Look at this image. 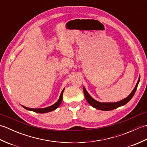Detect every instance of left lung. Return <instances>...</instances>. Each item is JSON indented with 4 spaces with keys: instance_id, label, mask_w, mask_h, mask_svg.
Here are the masks:
<instances>
[{
    "instance_id": "left-lung-1",
    "label": "left lung",
    "mask_w": 147,
    "mask_h": 147,
    "mask_svg": "<svg viewBox=\"0 0 147 147\" xmlns=\"http://www.w3.org/2000/svg\"><path fill=\"white\" fill-rule=\"evenodd\" d=\"M140 76L139 77L138 82H137L136 85L135 87V88L133 89L132 92L130 93V94L127 96L126 98H125L119 102H100L95 100V99H93L91 96L89 95V93L87 92L85 87L83 86V92H84V94H85V98L86 100V101L88 102V104L92 105L93 107H94L96 109H98V110H101V111H111L113 110V109H116L119 107H121V106H123L124 105L126 104L127 102H128L132 98L134 94L136 92V90L137 89V87H138V83L140 82Z\"/></svg>"
}]
</instances>
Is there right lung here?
Segmentation results:
<instances>
[{"instance_id": "right-lung-1", "label": "right lung", "mask_w": 147, "mask_h": 147, "mask_svg": "<svg viewBox=\"0 0 147 147\" xmlns=\"http://www.w3.org/2000/svg\"><path fill=\"white\" fill-rule=\"evenodd\" d=\"M64 90V88L62 90V91L61 93L60 97H59L57 102H56L55 104H54V105H52L51 106H49V107H48L42 108V109H32V108H28V107H24V106H23V105H21V106L23 107H24V109H26V110L35 112H36V113H47V112H49L51 111H52L55 110V109H56L57 108H58L59 106L61 105V102L62 101V95H63Z\"/></svg>"}]
</instances>
